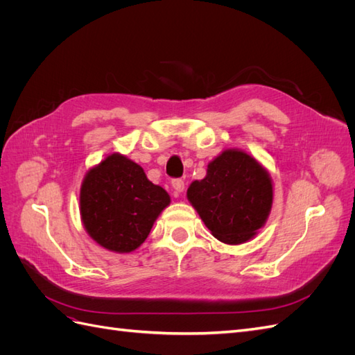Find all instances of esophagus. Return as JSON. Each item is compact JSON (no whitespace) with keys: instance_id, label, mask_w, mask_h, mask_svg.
Instances as JSON below:
<instances>
[{"instance_id":"esophagus-1","label":"esophagus","mask_w":355,"mask_h":355,"mask_svg":"<svg viewBox=\"0 0 355 355\" xmlns=\"http://www.w3.org/2000/svg\"><path fill=\"white\" fill-rule=\"evenodd\" d=\"M171 187L175 189V196H180L185 189V182L182 179H173L171 180Z\"/></svg>"}]
</instances>
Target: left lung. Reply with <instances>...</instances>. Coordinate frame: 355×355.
Wrapping results in <instances>:
<instances>
[{"label": "left lung", "mask_w": 355, "mask_h": 355, "mask_svg": "<svg viewBox=\"0 0 355 355\" xmlns=\"http://www.w3.org/2000/svg\"><path fill=\"white\" fill-rule=\"evenodd\" d=\"M187 197L214 239L241 244L270 216L272 179L254 157L231 148L210 161L206 176L192 182Z\"/></svg>", "instance_id": "8db88e82"}]
</instances>
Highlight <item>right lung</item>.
Returning <instances> with one entry per match:
<instances>
[{"label": "right lung", "mask_w": 355, "mask_h": 355, "mask_svg": "<svg viewBox=\"0 0 355 355\" xmlns=\"http://www.w3.org/2000/svg\"><path fill=\"white\" fill-rule=\"evenodd\" d=\"M168 204L166 189L154 185L141 166L118 153L92 167L80 189L84 230L115 253L136 250Z\"/></svg>", "instance_id": "obj_1"}]
</instances>
